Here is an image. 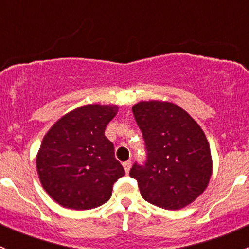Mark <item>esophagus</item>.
<instances>
[{"mask_svg": "<svg viewBox=\"0 0 249 249\" xmlns=\"http://www.w3.org/2000/svg\"><path fill=\"white\" fill-rule=\"evenodd\" d=\"M123 166H124V170H125V172L126 173H129V171H130V169H131V161H125V162H123Z\"/></svg>", "mask_w": 249, "mask_h": 249, "instance_id": "1", "label": "esophagus"}]
</instances>
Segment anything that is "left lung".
<instances>
[{
  "instance_id": "8db88e82",
  "label": "left lung",
  "mask_w": 249,
  "mask_h": 249,
  "mask_svg": "<svg viewBox=\"0 0 249 249\" xmlns=\"http://www.w3.org/2000/svg\"><path fill=\"white\" fill-rule=\"evenodd\" d=\"M132 112L147 149L145 164H134L130 170L142 197L165 210L190 205L205 192L212 175L202 129L172 102L141 101Z\"/></svg>"
}]
</instances>
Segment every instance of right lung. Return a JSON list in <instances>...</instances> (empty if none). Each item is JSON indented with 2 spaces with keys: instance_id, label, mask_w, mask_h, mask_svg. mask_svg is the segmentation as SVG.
Instances as JSON below:
<instances>
[{
  "instance_id": "1",
  "label": "right lung",
  "mask_w": 249,
  "mask_h": 249,
  "mask_svg": "<svg viewBox=\"0 0 249 249\" xmlns=\"http://www.w3.org/2000/svg\"><path fill=\"white\" fill-rule=\"evenodd\" d=\"M118 113L115 105H85L49 129L36 157L42 187L54 201L71 210H91L109 200L113 184L125 175L105 136Z\"/></svg>"
}]
</instances>
